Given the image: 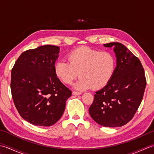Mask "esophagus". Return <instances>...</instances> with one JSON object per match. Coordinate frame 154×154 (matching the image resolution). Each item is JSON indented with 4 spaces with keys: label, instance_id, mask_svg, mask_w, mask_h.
Returning a JSON list of instances; mask_svg holds the SVG:
<instances>
[{
    "label": "esophagus",
    "instance_id": "esophagus-1",
    "mask_svg": "<svg viewBox=\"0 0 154 154\" xmlns=\"http://www.w3.org/2000/svg\"><path fill=\"white\" fill-rule=\"evenodd\" d=\"M81 94V93L77 92V91H73V95H79V94Z\"/></svg>",
    "mask_w": 154,
    "mask_h": 154
}]
</instances>
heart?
<instances>
[{
    "label": "heart",
    "instance_id": "1",
    "mask_svg": "<svg viewBox=\"0 0 154 154\" xmlns=\"http://www.w3.org/2000/svg\"><path fill=\"white\" fill-rule=\"evenodd\" d=\"M67 59L68 61L61 60L55 63V73L65 84H71L79 75L80 79L75 85L78 90L104 87L112 79L116 66L112 53L85 46L71 51Z\"/></svg>",
    "mask_w": 154,
    "mask_h": 154
}]
</instances>
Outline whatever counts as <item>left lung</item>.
Instances as JSON below:
<instances>
[{
    "instance_id": "8db88e82",
    "label": "left lung",
    "mask_w": 154,
    "mask_h": 154,
    "mask_svg": "<svg viewBox=\"0 0 154 154\" xmlns=\"http://www.w3.org/2000/svg\"><path fill=\"white\" fill-rule=\"evenodd\" d=\"M113 48L116 67L112 79L95 92L89 112L97 123L104 127H120L132 120L141 103L146 79L139 59L119 42L103 44Z\"/></svg>"
}]
</instances>
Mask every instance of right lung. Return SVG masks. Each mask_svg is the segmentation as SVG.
Masks as SVG:
<instances>
[{
	"label": "right lung",
	"mask_w": 154,
	"mask_h": 154,
	"mask_svg": "<svg viewBox=\"0 0 154 154\" xmlns=\"http://www.w3.org/2000/svg\"><path fill=\"white\" fill-rule=\"evenodd\" d=\"M60 48L44 45L20 55L11 72V89L23 119L35 126H50L63 115L71 91L57 77L54 67Z\"/></svg>",
	"instance_id": "1"
}]
</instances>
